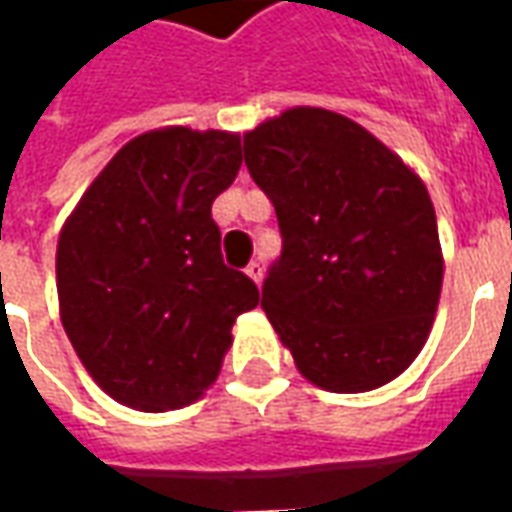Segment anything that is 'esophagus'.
<instances>
[{
    "mask_svg": "<svg viewBox=\"0 0 512 512\" xmlns=\"http://www.w3.org/2000/svg\"><path fill=\"white\" fill-rule=\"evenodd\" d=\"M246 274H249V277L255 279L257 285H260V282H263V263H260V260H252V263L246 266Z\"/></svg>",
    "mask_w": 512,
    "mask_h": 512,
    "instance_id": "obj_1",
    "label": "esophagus"
}]
</instances>
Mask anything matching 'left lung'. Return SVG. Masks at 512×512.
<instances>
[{
    "instance_id": "8db88e82",
    "label": "left lung",
    "mask_w": 512,
    "mask_h": 512,
    "mask_svg": "<svg viewBox=\"0 0 512 512\" xmlns=\"http://www.w3.org/2000/svg\"><path fill=\"white\" fill-rule=\"evenodd\" d=\"M244 161L282 235L260 307L301 376L343 395L389 384L439 307L444 263L425 183L359 123L312 106L244 134Z\"/></svg>"
}]
</instances>
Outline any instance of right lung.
Segmentation results:
<instances>
[{"label": "right lung", "instance_id": "right-lung-1", "mask_svg": "<svg viewBox=\"0 0 512 512\" xmlns=\"http://www.w3.org/2000/svg\"><path fill=\"white\" fill-rule=\"evenodd\" d=\"M238 169L241 136L147 131L106 164L62 227V326L117 403H194L219 376L235 318L257 307L255 282L224 266L211 216Z\"/></svg>", "mask_w": 512, "mask_h": 512}]
</instances>
